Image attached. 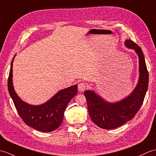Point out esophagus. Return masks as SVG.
Returning a JSON list of instances; mask_svg holds the SVG:
<instances>
[{
	"label": "esophagus",
	"mask_w": 156,
	"mask_h": 156,
	"mask_svg": "<svg viewBox=\"0 0 156 156\" xmlns=\"http://www.w3.org/2000/svg\"><path fill=\"white\" fill-rule=\"evenodd\" d=\"M87 88V84L85 83H80L78 84V90L79 91H84Z\"/></svg>",
	"instance_id": "obj_1"
}]
</instances>
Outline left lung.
<instances>
[{"label":"left lung","mask_w":156,"mask_h":156,"mask_svg":"<svg viewBox=\"0 0 156 156\" xmlns=\"http://www.w3.org/2000/svg\"><path fill=\"white\" fill-rule=\"evenodd\" d=\"M125 44L134 49L139 57L140 78L134 90L127 98L115 103L105 101L93 90L84 92L92 121L104 129L117 128L133 119L143 104L147 90L149 74L141 48L131 39H127Z\"/></svg>","instance_id":"1"}]
</instances>
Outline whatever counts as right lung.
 Instances as JSON below:
<instances>
[{
	"mask_svg": "<svg viewBox=\"0 0 156 156\" xmlns=\"http://www.w3.org/2000/svg\"><path fill=\"white\" fill-rule=\"evenodd\" d=\"M14 59V58H13ZM8 78V90L15 107L22 120L29 127L42 132L55 130L62 122L69 102L78 93L77 85L63 89L41 105L26 103L16 94L12 85V62Z\"/></svg>",
	"mask_w": 156,
	"mask_h": 156,
	"instance_id": "obj_1",
	"label": "right lung"
}]
</instances>
